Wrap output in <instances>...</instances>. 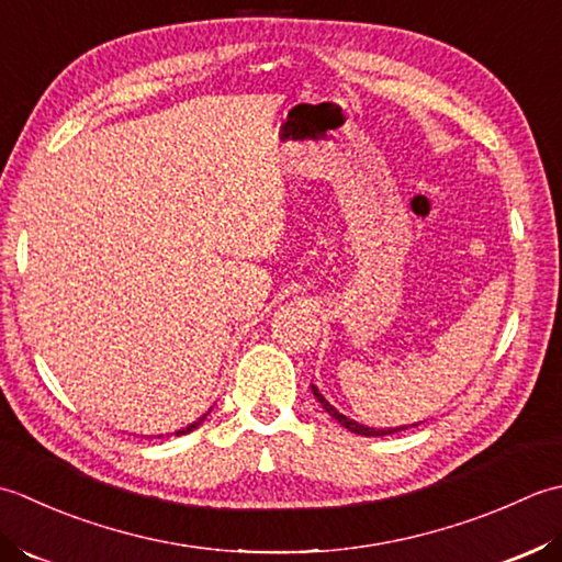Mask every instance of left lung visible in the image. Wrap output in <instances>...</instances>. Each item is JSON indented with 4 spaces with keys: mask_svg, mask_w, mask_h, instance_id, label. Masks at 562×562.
<instances>
[{
    "mask_svg": "<svg viewBox=\"0 0 562 562\" xmlns=\"http://www.w3.org/2000/svg\"><path fill=\"white\" fill-rule=\"evenodd\" d=\"M313 395L317 397V403L325 407V412L329 417H335L341 427H347L349 431H353V434H361V437H387V434H395V431H403V429H407V427H397V429H373V427H363V425H357V422L353 419H349V417H345L341 415V412H337L335 407H331L327 400L323 397V393L317 391V387L313 385Z\"/></svg>",
    "mask_w": 562,
    "mask_h": 562,
    "instance_id": "left-lung-1",
    "label": "left lung"
}]
</instances>
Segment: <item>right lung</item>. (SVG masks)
I'll list each match as a JSON object with an SVG mask.
<instances>
[{
	"label": "right lung",
	"instance_id": "1",
	"mask_svg": "<svg viewBox=\"0 0 562 562\" xmlns=\"http://www.w3.org/2000/svg\"><path fill=\"white\" fill-rule=\"evenodd\" d=\"M203 419H205V415H203L201 419H196V422H193V425H189L187 429H179V431H177V437H181V434H189V431H193V429H196V427L201 425V422H203Z\"/></svg>",
	"mask_w": 562,
	"mask_h": 562
}]
</instances>
